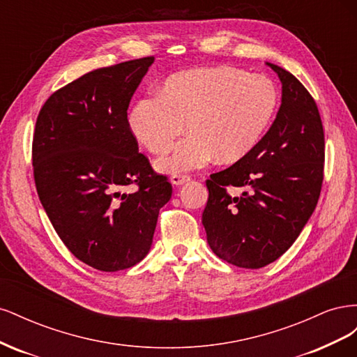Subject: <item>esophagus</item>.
I'll list each match as a JSON object with an SVG mask.
<instances>
[{
    "instance_id": "1",
    "label": "esophagus",
    "mask_w": 357,
    "mask_h": 357,
    "mask_svg": "<svg viewBox=\"0 0 357 357\" xmlns=\"http://www.w3.org/2000/svg\"><path fill=\"white\" fill-rule=\"evenodd\" d=\"M190 180V177L189 176H186V174H180V176H172L171 178H169V181H171V185H174V186H181V185H185V183H188Z\"/></svg>"
}]
</instances>
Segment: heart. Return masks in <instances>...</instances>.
Segmentation results:
<instances>
[{
    "label": "heart",
    "mask_w": 357,
    "mask_h": 357,
    "mask_svg": "<svg viewBox=\"0 0 357 357\" xmlns=\"http://www.w3.org/2000/svg\"><path fill=\"white\" fill-rule=\"evenodd\" d=\"M278 107L274 82L234 67L177 73L159 93L139 98L129 112V128L149 152L162 153L183 132L189 135L155 162L168 176L197 171L248 155L271 125Z\"/></svg>",
    "instance_id": "b5f03b06"
}]
</instances>
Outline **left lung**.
I'll return each instance as SVG.
<instances>
[{
	"label": "left lung",
	"instance_id": "obj_1",
	"mask_svg": "<svg viewBox=\"0 0 357 357\" xmlns=\"http://www.w3.org/2000/svg\"><path fill=\"white\" fill-rule=\"evenodd\" d=\"M266 66L282 82L275 121L250 153L210 176L202 213L211 250L248 269L274 262L295 243L317 205L325 162L316 101L294 74Z\"/></svg>",
	"mask_w": 357,
	"mask_h": 357
}]
</instances>
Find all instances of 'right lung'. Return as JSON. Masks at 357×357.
I'll use <instances>...</instances> for the list:
<instances>
[{
	"mask_svg": "<svg viewBox=\"0 0 357 357\" xmlns=\"http://www.w3.org/2000/svg\"><path fill=\"white\" fill-rule=\"evenodd\" d=\"M153 62L84 74L50 95L37 117L32 165L43 208L68 250L105 273L143 261L172 193L138 153L128 122L129 102Z\"/></svg>",
	"mask_w": 357,
	"mask_h": 357,
	"instance_id": "obj_1",
	"label": "right lung"
}]
</instances>
